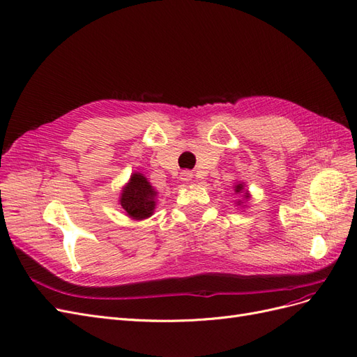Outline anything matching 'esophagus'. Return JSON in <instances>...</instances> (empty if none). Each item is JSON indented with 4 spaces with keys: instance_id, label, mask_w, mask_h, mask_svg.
I'll return each mask as SVG.
<instances>
[{
    "instance_id": "obj_1",
    "label": "esophagus",
    "mask_w": 357,
    "mask_h": 357,
    "mask_svg": "<svg viewBox=\"0 0 357 357\" xmlns=\"http://www.w3.org/2000/svg\"><path fill=\"white\" fill-rule=\"evenodd\" d=\"M180 178H181V181H190L193 178V174L190 171H183L180 174Z\"/></svg>"
}]
</instances>
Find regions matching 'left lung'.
I'll use <instances>...</instances> for the list:
<instances>
[{"mask_svg": "<svg viewBox=\"0 0 357 357\" xmlns=\"http://www.w3.org/2000/svg\"><path fill=\"white\" fill-rule=\"evenodd\" d=\"M234 192H235L234 195H240V198H241V199H236L235 204L240 205V207H241V205H243V207H245L244 202L252 198L250 197V192L245 189V183L244 181H236L235 185H234Z\"/></svg>", "mask_w": 357, "mask_h": 357, "instance_id": "obj_1", "label": "left lung"}]
</instances>
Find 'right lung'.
Instances as JSON below:
<instances>
[{
	"label": "right lung",
	"mask_w": 357,
	"mask_h": 357,
	"mask_svg": "<svg viewBox=\"0 0 357 357\" xmlns=\"http://www.w3.org/2000/svg\"><path fill=\"white\" fill-rule=\"evenodd\" d=\"M158 201V192L142 172H132L131 178L121 190L119 204L125 214L132 220H143L153 215Z\"/></svg>",
	"instance_id": "right-lung-1"
}]
</instances>
